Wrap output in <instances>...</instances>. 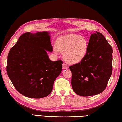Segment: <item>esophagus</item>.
<instances>
[{
	"instance_id": "1",
	"label": "esophagus",
	"mask_w": 122,
	"mask_h": 122,
	"mask_svg": "<svg viewBox=\"0 0 122 122\" xmlns=\"http://www.w3.org/2000/svg\"><path fill=\"white\" fill-rule=\"evenodd\" d=\"M68 65H67L66 64H65V63H63V68L64 69H67L68 68Z\"/></svg>"
}]
</instances>
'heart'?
<instances>
[{
  "label": "heart",
  "instance_id": "1",
  "mask_svg": "<svg viewBox=\"0 0 122 122\" xmlns=\"http://www.w3.org/2000/svg\"><path fill=\"white\" fill-rule=\"evenodd\" d=\"M56 52H65L64 58L68 63L76 64L83 59L87 53L88 41L85 37L71 34L58 39Z\"/></svg>",
  "mask_w": 122,
  "mask_h": 122
}]
</instances>
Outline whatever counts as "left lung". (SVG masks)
<instances>
[{"mask_svg": "<svg viewBox=\"0 0 122 122\" xmlns=\"http://www.w3.org/2000/svg\"><path fill=\"white\" fill-rule=\"evenodd\" d=\"M112 47L102 33L91 35L85 57L69 66L72 87L77 94L91 96L105 89L112 72Z\"/></svg>", "mask_w": 122, "mask_h": 122, "instance_id": "1", "label": "left lung"}]
</instances>
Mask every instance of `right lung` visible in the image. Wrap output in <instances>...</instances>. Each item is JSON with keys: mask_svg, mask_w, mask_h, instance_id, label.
I'll use <instances>...</instances> for the list:
<instances>
[{"mask_svg": "<svg viewBox=\"0 0 122 122\" xmlns=\"http://www.w3.org/2000/svg\"><path fill=\"white\" fill-rule=\"evenodd\" d=\"M46 51H53L49 33L27 32L9 52L7 75L17 91L24 96L36 99L48 96L61 72L63 61H51Z\"/></svg>", "mask_w": 122, "mask_h": 122, "instance_id": "1", "label": "right lung"}]
</instances>
